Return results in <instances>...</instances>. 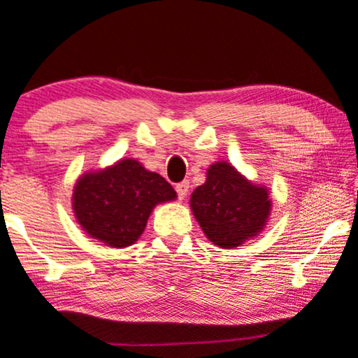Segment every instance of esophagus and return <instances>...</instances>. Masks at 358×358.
<instances>
[{
	"label": "esophagus",
	"instance_id": "esophagus-1",
	"mask_svg": "<svg viewBox=\"0 0 358 358\" xmlns=\"http://www.w3.org/2000/svg\"><path fill=\"white\" fill-rule=\"evenodd\" d=\"M188 188H190V183L187 182H180V183H176V187H175V190H176V194H178V199L182 200V199H185V195H187V192H188Z\"/></svg>",
	"mask_w": 358,
	"mask_h": 358
}]
</instances>
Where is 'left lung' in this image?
Wrapping results in <instances>:
<instances>
[{
  "label": "left lung",
  "mask_w": 358,
  "mask_h": 358,
  "mask_svg": "<svg viewBox=\"0 0 358 358\" xmlns=\"http://www.w3.org/2000/svg\"><path fill=\"white\" fill-rule=\"evenodd\" d=\"M190 207L209 241L236 248L263 229L272 203L265 188L253 185L221 161L207 170L206 183L195 188Z\"/></svg>",
  "instance_id": "8db88e82"
}]
</instances>
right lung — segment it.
I'll use <instances>...</instances> for the list:
<instances>
[{
    "instance_id": "obj_1",
    "label": "right lung",
    "mask_w": 358,
    "mask_h": 358,
    "mask_svg": "<svg viewBox=\"0 0 358 358\" xmlns=\"http://www.w3.org/2000/svg\"><path fill=\"white\" fill-rule=\"evenodd\" d=\"M175 197L176 192L158 173L144 170L136 159H122L78 180L73 209L90 236L124 248L143 234L152 207Z\"/></svg>"
}]
</instances>
